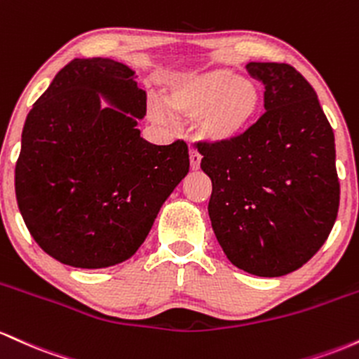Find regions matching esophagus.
Here are the masks:
<instances>
[{
    "mask_svg": "<svg viewBox=\"0 0 359 359\" xmlns=\"http://www.w3.org/2000/svg\"><path fill=\"white\" fill-rule=\"evenodd\" d=\"M200 163H201L200 152L195 151V149H191V151H190V164H191V169H198V168H200Z\"/></svg>",
    "mask_w": 359,
    "mask_h": 359,
    "instance_id": "obj_1",
    "label": "esophagus"
}]
</instances>
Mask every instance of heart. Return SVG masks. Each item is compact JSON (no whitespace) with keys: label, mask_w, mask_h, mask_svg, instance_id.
Here are the masks:
<instances>
[{"label":"heart","mask_w":359,"mask_h":359,"mask_svg":"<svg viewBox=\"0 0 359 359\" xmlns=\"http://www.w3.org/2000/svg\"><path fill=\"white\" fill-rule=\"evenodd\" d=\"M168 110L183 118H198V134L212 144H231L255 123L261 107V93L249 79L233 71L219 69L181 76L169 84L164 96ZM154 116L168 118L163 107Z\"/></svg>","instance_id":"heart-1"}]
</instances>
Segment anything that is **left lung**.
<instances>
[{
    "instance_id": "8db88e82",
    "label": "left lung",
    "mask_w": 359,
    "mask_h": 359,
    "mask_svg": "<svg viewBox=\"0 0 359 359\" xmlns=\"http://www.w3.org/2000/svg\"><path fill=\"white\" fill-rule=\"evenodd\" d=\"M264 111L231 144L198 142L210 176L213 232L233 266L295 271L325 243L339 208L334 132L310 83L290 64L249 62Z\"/></svg>"
}]
</instances>
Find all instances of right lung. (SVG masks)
<instances>
[{"mask_svg": "<svg viewBox=\"0 0 359 359\" xmlns=\"http://www.w3.org/2000/svg\"><path fill=\"white\" fill-rule=\"evenodd\" d=\"M134 74L111 59H74L27 115L18 208L35 243L69 266L107 268L134 256L190 169L184 140L154 146L140 137L147 96ZM98 92L119 110L100 107Z\"/></svg>", "mask_w": 359, "mask_h": 359, "instance_id": "add662e5", "label": "right lung"}]
</instances>
